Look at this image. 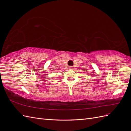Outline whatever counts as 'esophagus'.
Wrapping results in <instances>:
<instances>
[{
    "mask_svg": "<svg viewBox=\"0 0 131 131\" xmlns=\"http://www.w3.org/2000/svg\"><path fill=\"white\" fill-rule=\"evenodd\" d=\"M72 69H73V68H72V66H70V67H69V69H70V70H72Z\"/></svg>",
    "mask_w": 131,
    "mask_h": 131,
    "instance_id": "34e87169",
    "label": "esophagus"
}]
</instances>
